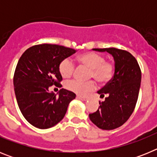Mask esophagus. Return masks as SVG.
Instances as JSON below:
<instances>
[{"mask_svg": "<svg viewBox=\"0 0 157 157\" xmlns=\"http://www.w3.org/2000/svg\"><path fill=\"white\" fill-rule=\"evenodd\" d=\"M77 98L82 100V101H87V100H88V98H85V97H82V96H77Z\"/></svg>", "mask_w": 157, "mask_h": 157, "instance_id": "obj_1", "label": "esophagus"}]
</instances>
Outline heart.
I'll use <instances>...</instances> for the list:
<instances>
[{
	"label": "heart",
	"mask_w": 157,
	"mask_h": 157,
	"mask_svg": "<svg viewBox=\"0 0 157 157\" xmlns=\"http://www.w3.org/2000/svg\"><path fill=\"white\" fill-rule=\"evenodd\" d=\"M83 65L90 68V78H94L100 83L105 84L112 79L114 73V66L112 63L105 61L104 56L94 52H86L78 57ZM75 63L70 58L63 59L59 65V71L63 78L71 77L75 71ZM65 87L67 90L78 95H86L96 89V82L93 80L82 82L72 79L66 82Z\"/></svg>",
	"instance_id": "heart-1"
}]
</instances>
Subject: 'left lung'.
<instances>
[{
    "instance_id": "obj_1",
    "label": "left lung",
    "mask_w": 157,
    "mask_h": 157,
    "mask_svg": "<svg viewBox=\"0 0 157 157\" xmlns=\"http://www.w3.org/2000/svg\"><path fill=\"white\" fill-rule=\"evenodd\" d=\"M111 54L115 61L112 79L98 91L100 101L98 111L89 115L96 126L102 130H114L127 121L134 112L141 86V72L137 59L129 52L116 48H93Z\"/></svg>"
}]
</instances>
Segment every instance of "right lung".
I'll return each instance as SVG.
<instances>
[{"label": "right lung", "instance_id": "obj_1", "mask_svg": "<svg viewBox=\"0 0 157 157\" xmlns=\"http://www.w3.org/2000/svg\"><path fill=\"white\" fill-rule=\"evenodd\" d=\"M75 52L63 45L42 44L27 48L19 58L14 74V90L22 114L34 127L48 129L56 125L75 98L74 93L65 89L58 96L48 90L52 85L62 86L59 65Z\"/></svg>", "mask_w": 157, "mask_h": 157}]
</instances>
